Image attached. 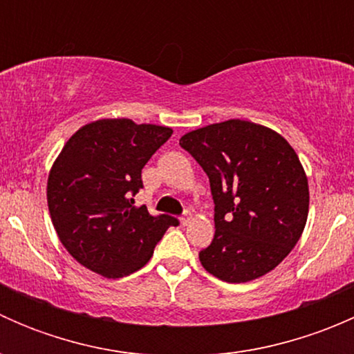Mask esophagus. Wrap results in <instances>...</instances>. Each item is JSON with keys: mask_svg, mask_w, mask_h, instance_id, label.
<instances>
[{"mask_svg": "<svg viewBox=\"0 0 354 354\" xmlns=\"http://www.w3.org/2000/svg\"><path fill=\"white\" fill-rule=\"evenodd\" d=\"M190 221H192V214L188 212V210H185V214H183V216L180 217V223L183 224V226H187V224L190 223Z\"/></svg>", "mask_w": 354, "mask_h": 354, "instance_id": "obj_1", "label": "esophagus"}]
</instances>
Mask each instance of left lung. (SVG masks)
<instances>
[{
  "label": "left lung",
  "instance_id": "1",
  "mask_svg": "<svg viewBox=\"0 0 354 354\" xmlns=\"http://www.w3.org/2000/svg\"><path fill=\"white\" fill-rule=\"evenodd\" d=\"M180 145L209 176L214 240L203 269L226 283L270 272L298 243L308 217V181L295 149L270 128L227 120L190 131Z\"/></svg>",
  "mask_w": 354,
  "mask_h": 354
}]
</instances>
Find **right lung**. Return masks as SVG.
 Returning <instances> with one entry per match:
<instances>
[{"mask_svg":"<svg viewBox=\"0 0 354 354\" xmlns=\"http://www.w3.org/2000/svg\"><path fill=\"white\" fill-rule=\"evenodd\" d=\"M173 130L131 120L82 127L63 147L48 180V205L71 257L104 277H123L151 260L156 245L180 221L135 207L142 167Z\"/></svg>","mask_w":354,"mask_h":354,"instance_id":"right-lung-1","label":"right lung"}]
</instances>
